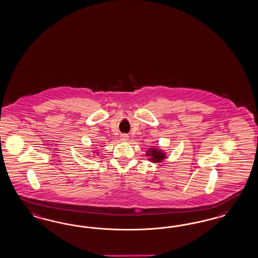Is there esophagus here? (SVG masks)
Here are the masks:
<instances>
[{
  "mask_svg": "<svg viewBox=\"0 0 258 258\" xmlns=\"http://www.w3.org/2000/svg\"><path fill=\"white\" fill-rule=\"evenodd\" d=\"M120 139H121L122 141H124V142H126V141L128 140V135H127V134H121Z\"/></svg>",
  "mask_w": 258,
  "mask_h": 258,
  "instance_id": "esophagus-1",
  "label": "esophagus"
}]
</instances>
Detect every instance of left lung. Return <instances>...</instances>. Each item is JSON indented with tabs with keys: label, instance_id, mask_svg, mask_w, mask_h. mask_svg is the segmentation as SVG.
Returning <instances> with one entry per match:
<instances>
[{
	"label": "left lung",
	"instance_id": "obj_1",
	"mask_svg": "<svg viewBox=\"0 0 258 258\" xmlns=\"http://www.w3.org/2000/svg\"><path fill=\"white\" fill-rule=\"evenodd\" d=\"M147 156H149V160L153 163H160L166 158V153L159 150L158 148H151L146 153Z\"/></svg>",
	"mask_w": 258,
	"mask_h": 258
}]
</instances>
